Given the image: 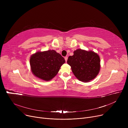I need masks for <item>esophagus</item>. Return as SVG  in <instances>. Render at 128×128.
I'll return each instance as SVG.
<instances>
[{
    "mask_svg": "<svg viewBox=\"0 0 128 128\" xmlns=\"http://www.w3.org/2000/svg\"><path fill=\"white\" fill-rule=\"evenodd\" d=\"M64 58H65V61H66V62H67V60H68V56H65V57Z\"/></svg>",
    "mask_w": 128,
    "mask_h": 128,
    "instance_id": "esophagus-1",
    "label": "esophagus"
}]
</instances>
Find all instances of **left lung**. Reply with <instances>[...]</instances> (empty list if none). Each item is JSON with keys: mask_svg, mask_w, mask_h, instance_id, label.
Returning a JSON list of instances; mask_svg holds the SVG:
<instances>
[{"mask_svg": "<svg viewBox=\"0 0 128 128\" xmlns=\"http://www.w3.org/2000/svg\"><path fill=\"white\" fill-rule=\"evenodd\" d=\"M74 74L80 81L88 82L98 75L100 70V58L96 53L77 49L68 58Z\"/></svg>", "mask_w": 128, "mask_h": 128, "instance_id": "8db88e82", "label": "left lung"}]
</instances>
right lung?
<instances>
[{"label":"right lung","mask_w":128,"mask_h":128,"mask_svg":"<svg viewBox=\"0 0 128 128\" xmlns=\"http://www.w3.org/2000/svg\"><path fill=\"white\" fill-rule=\"evenodd\" d=\"M65 60L54 50L38 52L31 56L30 65L35 76L46 81L52 79L58 72Z\"/></svg>","instance_id":"obj_1"}]
</instances>
